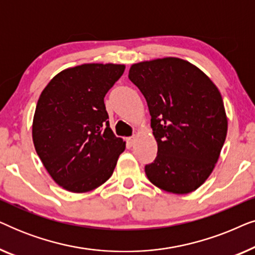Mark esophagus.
<instances>
[{"label": "esophagus", "instance_id": "obj_1", "mask_svg": "<svg viewBox=\"0 0 255 255\" xmlns=\"http://www.w3.org/2000/svg\"><path fill=\"white\" fill-rule=\"evenodd\" d=\"M127 141H128V144L130 145V146H133L134 141H135V137H134V135H132V137H128V138L127 139Z\"/></svg>", "mask_w": 255, "mask_h": 255}]
</instances>
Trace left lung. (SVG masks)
Masks as SVG:
<instances>
[{"mask_svg":"<svg viewBox=\"0 0 255 255\" xmlns=\"http://www.w3.org/2000/svg\"><path fill=\"white\" fill-rule=\"evenodd\" d=\"M128 79L147 102L158 142L156 158L145 166L147 179L174 194L197 189L215 168L228 132L218 88L179 58L132 65Z\"/></svg>","mask_w":255,"mask_h":255,"instance_id":"obj_1","label":"left lung"}]
</instances>
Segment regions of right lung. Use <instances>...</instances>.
<instances>
[{
  "label": "right lung",
  "mask_w": 255,
  "mask_h": 255,
  "mask_svg": "<svg viewBox=\"0 0 255 255\" xmlns=\"http://www.w3.org/2000/svg\"><path fill=\"white\" fill-rule=\"evenodd\" d=\"M124 69L113 64L65 69L38 100L34 148L52 179L66 190H93L113 175L125 141L110 128L104 96Z\"/></svg>",
  "instance_id": "obj_1"
}]
</instances>
